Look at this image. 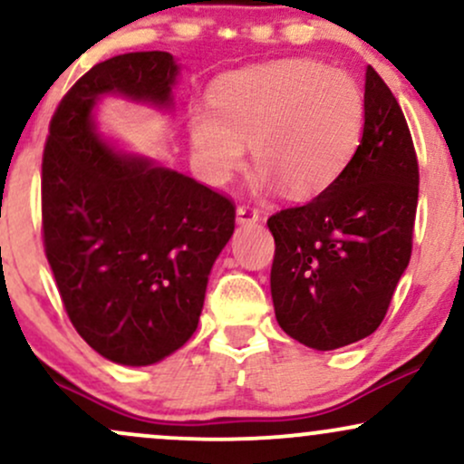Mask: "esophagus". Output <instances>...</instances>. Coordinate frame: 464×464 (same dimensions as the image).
<instances>
[{"mask_svg":"<svg viewBox=\"0 0 464 464\" xmlns=\"http://www.w3.org/2000/svg\"><path fill=\"white\" fill-rule=\"evenodd\" d=\"M237 222L239 225H255V222H259V211L250 205H239L237 207Z\"/></svg>","mask_w":464,"mask_h":464,"instance_id":"esophagus-1","label":"esophagus"}]
</instances>
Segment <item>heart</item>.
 I'll use <instances>...</instances> for the list:
<instances>
[{"label": "heart", "mask_w": 464, "mask_h": 464, "mask_svg": "<svg viewBox=\"0 0 464 464\" xmlns=\"http://www.w3.org/2000/svg\"><path fill=\"white\" fill-rule=\"evenodd\" d=\"M364 132V98L347 73L310 58L242 69L216 82L211 111L191 115V141L211 179H227L248 143L264 183L310 200L347 169Z\"/></svg>", "instance_id": "obj_1"}]
</instances>
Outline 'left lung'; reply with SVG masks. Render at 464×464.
<instances>
[{"instance_id":"obj_1","label":"left lung","mask_w":464,"mask_h":464,"mask_svg":"<svg viewBox=\"0 0 464 464\" xmlns=\"http://www.w3.org/2000/svg\"><path fill=\"white\" fill-rule=\"evenodd\" d=\"M419 163L401 106L369 65L364 132L340 179L268 218L275 314L290 338L347 347L384 321L412 255Z\"/></svg>"}]
</instances>
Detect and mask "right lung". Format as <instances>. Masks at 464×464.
Listing matches in <instances>:
<instances>
[{
    "label": "right lung",
    "instance_id": "obj_1",
    "mask_svg": "<svg viewBox=\"0 0 464 464\" xmlns=\"http://www.w3.org/2000/svg\"><path fill=\"white\" fill-rule=\"evenodd\" d=\"M168 52L98 63L63 95L41 163V233L69 321L117 364L146 366L198 327L211 266L236 228L228 196L95 135L100 95L172 104Z\"/></svg>",
    "mask_w": 464,
    "mask_h": 464
}]
</instances>
